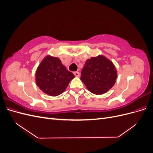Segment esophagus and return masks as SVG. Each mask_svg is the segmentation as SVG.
Instances as JSON below:
<instances>
[{"label": "esophagus", "mask_w": 153, "mask_h": 153, "mask_svg": "<svg viewBox=\"0 0 153 153\" xmlns=\"http://www.w3.org/2000/svg\"><path fill=\"white\" fill-rule=\"evenodd\" d=\"M73 74H74V75H75V76H80V73L78 72V71H75V72H74V73H73Z\"/></svg>", "instance_id": "obj_1"}]
</instances>
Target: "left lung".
Here are the masks:
<instances>
[{"instance_id": "obj_1", "label": "left lung", "mask_w": 153, "mask_h": 153, "mask_svg": "<svg viewBox=\"0 0 153 153\" xmlns=\"http://www.w3.org/2000/svg\"><path fill=\"white\" fill-rule=\"evenodd\" d=\"M117 72L112 61L102 55L87 59L81 72L80 80L94 94H103L112 88Z\"/></svg>"}]
</instances>
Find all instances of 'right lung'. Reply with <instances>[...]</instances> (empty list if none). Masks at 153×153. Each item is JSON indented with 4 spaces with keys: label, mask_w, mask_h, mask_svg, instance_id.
I'll use <instances>...</instances> for the list:
<instances>
[{
    "label": "right lung",
    "mask_w": 153,
    "mask_h": 153,
    "mask_svg": "<svg viewBox=\"0 0 153 153\" xmlns=\"http://www.w3.org/2000/svg\"><path fill=\"white\" fill-rule=\"evenodd\" d=\"M75 75L68 71L58 57L46 56L36 71V85L44 93L59 96L66 89Z\"/></svg>",
    "instance_id": "add662e5"
}]
</instances>
